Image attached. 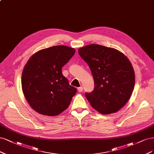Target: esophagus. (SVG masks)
Here are the masks:
<instances>
[{"label": "esophagus", "mask_w": 154, "mask_h": 154, "mask_svg": "<svg viewBox=\"0 0 154 154\" xmlns=\"http://www.w3.org/2000/svg\"><path fill=\"white\" fill-rule=\"evenodd\" d=\"M77 90H78V91H79V92H82V90H83V88H82V86L79 87V88H77Z\"/></svg>", "instance_id": "obj_1"}]
</instances>
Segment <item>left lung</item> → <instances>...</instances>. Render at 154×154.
<instances>
[{
  "instance_id": "1",
  "label": "left lung",
  "mask_w": 154,
  "mask_h": 154,
  "mask_svg": "<svg viewBox=\"0 0 154 154\" xmlns=\"http://www.w3.org/2000/svg\"><path fill=\"white\" fill-rule=\"evenodd\" d=\"M90 67L95 88L85 95L91 106L103 115L116 112L129 100L135 74L128 59L115 48L91 44L78 50Z\"/></svg>"
}]
</instances>
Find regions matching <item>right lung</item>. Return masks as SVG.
Segmentation results:
<instances>
[{
  "label": "right lung",
  "mask_w": 154,
  "mask_h": 154,
  "mask_svg": "<svg viewBox=\"0 0 154 154\" xmlns=\"http://www.w3.org/2000/svg\"><path fill=\"white\" fill-rule=\"evenodd\" d=\"M75 52L67 46H53L39 51L29 59L22 72V87L34 111L57 116L70 105L77 89L69 84L61 68Z\"/></svg>",
  "instance_id": "1"
}]
</instances>
